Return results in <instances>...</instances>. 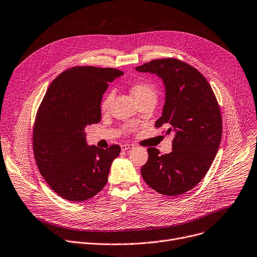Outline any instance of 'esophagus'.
Here are the masks:
<instances>
[{
    "label": "esophagus",
    "mask_w": 257,
    "mask_h": 257,
    "mask_svg": "<svg viewBox=\"0 0 257 257\" xmlns=\"http://www.w3.org/2000/svg\"><path fill=\"white\" fill-rule=\"evenodd\" d=\"M121 149H122V151H128V150L134 149V146L133 145H129V144H125V145L121 146Z\"/></svg>",
    "instance_id": "1"
}]
</instances>
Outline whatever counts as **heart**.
<instances>
[{"mask_svg": "<svg viewBox=\"0 0 257 257\" xmlns=\"http://www.w3.org/2000/svg\"><path fill=\"white\" fill-rule=\"evenodd\" d=\"M131 94L136 101L147 97H156V92H155V89L153 88V85L146 82L134 83L131 88ZM112 96H113L112 93H109L105 96L101 104L102 109H106L109 106L110 102L112 100Z\"/></svg>", "mask_w": 257, "mask_h": 257, "instance_id": "obj_1", "label": "heart"}]
</instances>
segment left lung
<instances>
[{"instance_id": "left-lung-1", "label": "left lung", "mask_w": 257, "mask_h": 257, "mask_svg": "<svg viewBox=\"0 0 257 257\" xmlns=\"http://www.w3.org/2000/svg\"><path fill=\"white\" fill-rule=\"evenodd\" d=\"M135 69L163 81L165 102L155 126L166 125V133L175 134L170 153L160 155L157 149H148L142 176L161 194H183L206 176L218 152L222 118L217 99L202 74L177 59L154 60Z\"/></svg>"}]
</instances>
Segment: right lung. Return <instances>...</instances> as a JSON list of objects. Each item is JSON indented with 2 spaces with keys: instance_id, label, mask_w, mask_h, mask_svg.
<instances>
[{
  "instance_id": "add662e5",
  "label": "right lung",
  "mask_w": 257,
  "mask_h": 257,
  "mask_svg": "<svg viewBox=\"0 0 257 257\" xmlns=\"http://www.w3.org/2000/svg\"><path fill=\"white\" fill-rule=\"evenodd\" d=\"M123 74L112 68H70L51 82L41 102L33 133L34 155L46 183L67 200L90 199L108 181L121 148L89 146L85 128L100 122L102 96L108 83Z\"/></svg>"
}]
</instances>
